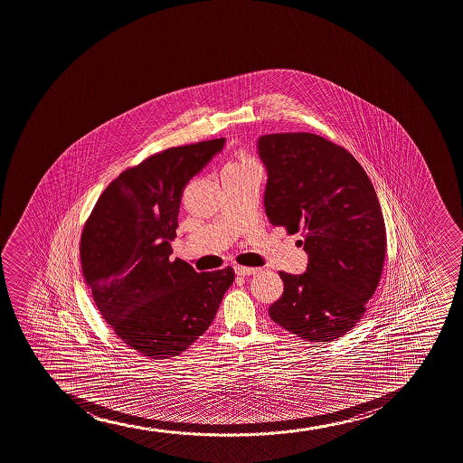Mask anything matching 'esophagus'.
<instances>
[{"label":"esophagus","mask_w":463,"mask_h":463,"mask_svg":"<svg viewBox=\"0 0 463 463\" xmlns=\"http://www.w3.org/2000/svg\"><path fill=\"white\" fill-rule=\"evenodd\" d=\"M235 274L237 276H252V274H255L257 272V268H250V266H241V265H235L234 266Z\"/></svg>","instance_id":"34e87169"}]
</instances>
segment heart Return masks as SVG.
<instances>
[{
  "label": "heart",
  "instance_id": "b5f03b06",
  "mask_svg": "<svg viewBox=\"0 0 463 463\" xmlns=\"http://www.w3.org/2000/svg\"><path fill=\"white\" fill-rule=\"evenodd\" d=\"M254 165L255 163L252 158H250V156H240L239 160L231 161V163H228V165L224 166V169H239V167L254 166Z\"/></svg>",
  "mask_w": 463,
  "mask_h": 463
}]
</instances>
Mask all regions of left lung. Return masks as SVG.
I'll list each match as a JSON object with an SVG mask.
<instances>
[{"label": "left lung", "instance_id": "1", "mask_svg": "<svg viewBox=\"0 0 463 463\" xmlns=\"http://www.w3.org/2000/svg\"><path fill=\"white\" fill-rule=\"evenodd\" d=\"M268 171L266 215L300 232L302 276L280 270L285 291L269 317L303 340L333 342L366 312L383 270L386 229L374 186L342 146L309 132L259 138Z\"/></svg>", "mask_w": 463, "mask_h": 463}]
</instances>
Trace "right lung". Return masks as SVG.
I'll return each instance as SVG.
<instances>
[{
    "mask_svg": "<svg viewBox=\"0 0 463 463\" xmlns=\"http://www.w3.org/2000/svg\"><path fill=\"white\" fill-rule=\"evenodd\" d=\"M224 138L169 147L121 172L84 223L80 257L95 305L130 349L149 359L186 351L211 326L234 269L195 272L171 260L183 189Z\"/></svg>",
    "mask_w": 463,
    "mask_h": 463,
    "instance_id": "obj_1",
    "label": "right lung"
}]
</instances>
